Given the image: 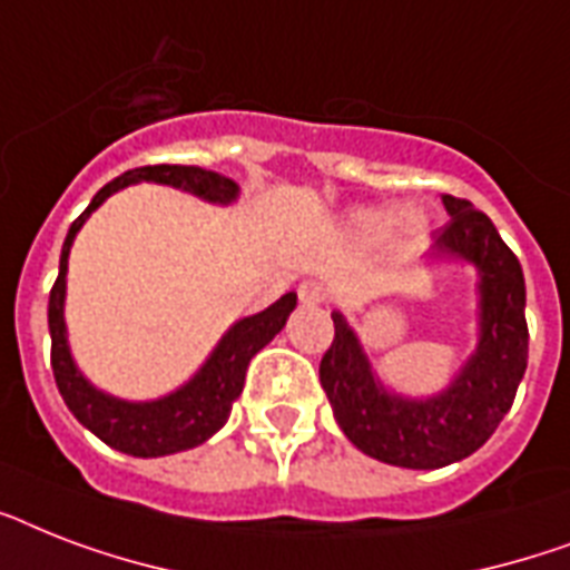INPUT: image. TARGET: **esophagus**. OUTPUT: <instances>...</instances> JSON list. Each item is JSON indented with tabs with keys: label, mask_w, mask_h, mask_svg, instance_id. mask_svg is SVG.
Masks as SVG:
<instances>
[{
	"label": "esophagus",
	"mask_w": 570,
	"mask_h": 570,
	"mask_svg": "<svg viewBox=\"0 0 570 570\" xmlns=\"http://www.w3.org/2000/svg\"><path fill=\"white\" fill-rule=\"evenodd\" d=\"M328 286L320 284V281H304L302 286H298V298H302L304 304H322L328 302Z\"/></svg>",
	"instance_id": "obj_1"
}]
</instances>
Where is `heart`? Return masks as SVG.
I'll return each mask as SVG.
<instances>
[{
  "instance_id": "b5f03b06",
  "label": "heart",
  "mask_w": 570,
  "mask_h": 570,
  "mask_svg": "<svg viewBox=\"0 0 570 570\" xmlns=\"http://www.w3.org/2000/svg\"><path fill=\"white\" fill-rule=\"evenodd\" d=\"M355 224L366 236H387L396 227L405 224L407 230H423L425 218L420 213L407 215L405 209H399V206H381V209H366V213L355 215Z\"/></svg>"
}]
</instances>
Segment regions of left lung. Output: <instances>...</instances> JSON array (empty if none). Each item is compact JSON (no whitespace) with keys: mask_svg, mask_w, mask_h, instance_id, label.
I'll list each match as a JSON object with an SVG mask.
<instances>
[{"mask_svg":"<svg viewBox=\"0 0 570 570\" xmlns=\"http://www.w3.org/2000/svg\"><path fill=\"white\" fill-rule=\"evenodd\" d=\"M450 224L434 239V257L476 268V348L452 381L432 396L390 390L340 311L334 343L320 364V381L343 434L370 459L393 468L438 470L473 455L494 434L527 373V286L521 263L485 213L464 197L443 195Z\"/></svg>","mask_w":570,"mask_h":570,"instance_id":"left-lung-1","label":"left lung"}]
</instances>
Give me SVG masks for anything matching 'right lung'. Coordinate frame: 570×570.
Returning <instances> with one entry per match:
<instances>
[{"label": "right lung", "instance_id": "1", "mask_svg": "<svg viewBox=\"0 0 570 570\" xmlns=\"http://www.w3.org/2000/svg\"><path fill=\"white\" fill-rule=\"evenodd\" d=\"M136 183H159L171 186L189 195L200 197L206 204L227 206L239 197V183L224 177L218 171H206L197 165H145L132 171L120 174L111 183H106L94 200L88 204L79 218L67 230L65 248H61V263H58V277L52 293H49V337H52V375H56L58 393L65 399V405L73 411L79 423L109 443L111 450L127 452L136 459H159V455H174V452L191 450L209 441L230 416L233 402L239 399L245 387V373H248L250 357L259 348L268 346L275 334L289 320L295 311L298 295H281L272 307L233 322L227 334L218 340L213 355L206 357L204 366L191 375L186 384L168 393V396L147 399V402H129L94 387L85 379L82 370L76 366L67 343V322H65V295H67V259L73 248L76 233L82 230V224L91 218L97 206L111 197L115 191L136 186Z\"/></svg>", "mask_w": 570, "mask_h": 570}]
</instances>
